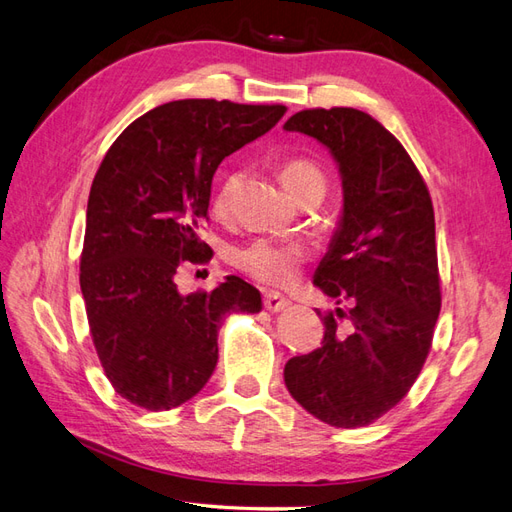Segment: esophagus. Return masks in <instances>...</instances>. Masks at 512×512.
Segmentation results:
<instances>
[{
	"label": "esophagus",
	"instance_id": "esophagus-1",
	"mask_svg": "<svg viewBox=\"0 0 512 512\" xmlns=\"http://www.w3.org/2000/svg\"><path fill=\"white\" fill-rule=\"evenodd\" d=\"M287 303H290V300H287L283 294H279V292H274V290H266L264 292V307L268 309V311H281V309H285L287 307Z\"/></svg>",
	"mask_w": 512,
	"mask_h": 512
}]
</instances>
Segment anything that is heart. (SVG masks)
<instances>
[{
	"instance_id": "1",
	"label": "heart",
	"mask_w": 512,
	"mask_h": 512,
	"mask_svg": "<svg viewBox=\"0 0 512 512\" xmlns=\"http://www.w3.org/2000/svg\"><path fill=\"white\" fill-rule=\"evenodd\" d=\"M279 179L294 199L303 196L309 190H324L326 177L309 160H290L281 164ZM240 188V173H227L218 181L212 194V207L218 216H227L235 203V194ZM307 257L305 246L300 242H283L270 238H257L251 244L242 246L235 253L233 261L242 272L255 281L268 285H287L298 277L300 264Z\"/></svg>"
}]
</instances>
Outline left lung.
I'll list each match as a JSON object with an SVG mask.
<instances>
[{"instance_id": "obj_1", "label": "left lung", "mask_w": 512, "mask_h": 512, "mask_svg": "<svg viewBox=\"0 0 512 512\" xmlns=\"http://www.w3.org/2000/svg\"><path fill=\"white\" fill-rule=\"evenodd\" d=\"M283 129L320 140L339 164L344 214L313 283L350 303L318 311L322 346L285 363V385L324 424L368 426L409 393L432 346L441 309L435 209L411 155L370 114L313 108Z\"/></svg>"}]
</instances>
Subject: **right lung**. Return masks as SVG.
<instances>
[{"instance_id": "obj_1", "label": "right lung", "mask_w": 512, "mask_h": 512, "mask_svg": "<svg viewBox=\"0 0 512 512\" xmlns=\"http://www.w3.org/2000/svg\"><path fill=\"white\" fill-rule=\"evenodd\" d=\"M285 106L181 99L157 106L114 140L90 186L80 287L90 337L114 391L147 411L188 402L212 376L229 311L257 313L259 290L227 277L181 294L177 277L207 264L218 164L281 121Z\"/></svg>"}]
</instances>
